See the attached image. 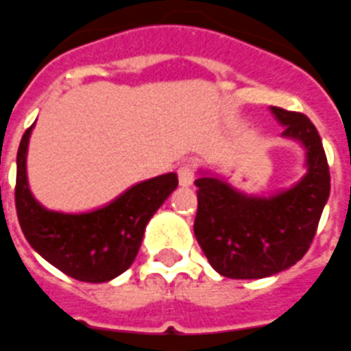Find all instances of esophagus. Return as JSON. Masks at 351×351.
I'll use <instances>...</instances> for the list:
<instances>
[{
    "instance_id": "1",
    "label": "esophagus",
    "mask_w": 351,
    "mask_h": 351,
    "mask_svg": "<svg viewBox=\"0 0 351 351\" xmlns=\"http://www.w3.org/2000/svg\"><path fill=\"white\" fill-rule=\"evenodd\" d=\"M178 182H180L182 187H189L193 186V180H195V169L193 165L189 164H184L178 167Z\"/></svg>"
}]
</instances>
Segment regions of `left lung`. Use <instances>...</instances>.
I'll return each instance as SVG.
<instances>
[{
	"label": "left lung",
	"mask_w": 351,
	"mask_h": 351,
	"mask_svg": "<svg viewBox=\"0 0 351 351\" xmlns=\"http://www.w3.org/2000/svg\"><path fill=\"white\" fill-rule=\"evenodd\" d=\"M282 136L306 149L307 173L272 197H248L228 182L202 175L197 186L195 237L210 265L226 278L258 280L293 267L309 250L330 197V167L309 117L272 106Z\"/></svg>",
	"instance_id": "left-lung-1"
}]
</instances>
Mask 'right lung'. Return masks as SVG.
Returning a JSON list of instances; mask_svg holds the SVG:
<instances>
[{
  "label": "right lung",
  "mask_w": 351,
  "mask_h": 351,
  "mask_svg": "<svg viewBox=\"0 0 351 351\" xmlns=\"http://www.w3.org/2000/svg\"><path fill=\"white\" fill-rule=\"evenodd\" d=\"M27 128L16 156V213L29 245L64 274L88 283L110 282L132 265L147 223L178 186L175 173L140 182L114 202L88 213L45 210L27 184Z\"/></svg>",
  "instance_id": "obj_1"
}]
</instances>
